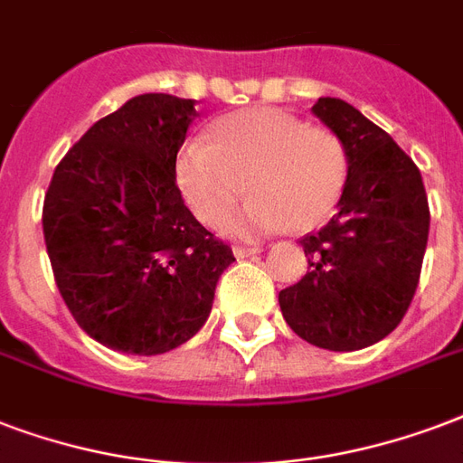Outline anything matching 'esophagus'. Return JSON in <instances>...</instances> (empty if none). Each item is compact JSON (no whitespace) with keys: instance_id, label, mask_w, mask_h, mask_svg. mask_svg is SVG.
Listing matches in <instances>:
<instances>
[{"instance_id":"esophagus-1","label":"esophagus","mask_w":463,"mask_h":463,"mask_svg":"<svg viewBox=\"0 0 463 463\" xmlns=\"http://www.w3.org/2000/svg\"><path fill=\"white\" fill-rule=\"evenodd\" d=\"M257 252H262L260 247H232V255L238 257V260H245V257H252L257 255Z\"/></svg>"}]
</instances>
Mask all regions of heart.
I'll return each mask as SVG.
<instances>
[{"label": "heart", "mask_w": 463, "mask_h": 463, "mask_svg": "<svg viewBox=\"0 0 463 463\" xmlns=\"http://www.w3.org/2000/svg\"><path fill=\"white\" fill-rule=\"evenodd\" d=\"M175 172L189 208L211 228L231 216L245 189L252 199L225 231L250 240L287 225L313 231L326 223L345 192L347 153L330 130L257 106L218 118L211 140H186Z\"/></svg>", "instance_id": "b5f03b06"}]
</instances>
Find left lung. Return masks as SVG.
I'll return each instance as SVG.
<instances>
[{
	"mask_svg": "<svg viewBox=\"0 0 463 463\" xmlns=\"http://www.w3.org/2000/svg\"><path fill=\"white\" fill-rule=\"evenodd\" d=\"M340 137L347 182L333 221L301 240L308 271L279 291L284 320L298 337L354 352L393 333L418 288L428 247V194L415 162L342 99L310 109Z\"/></svg>",
	"mask_w": 463,
	"mask_h": 463,
	"instance_id": "8db88e82",
	"label": "left lung"
}]
</instances>
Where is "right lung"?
Masks as SVG:
<instances>
[{"mask_svg":"<svg viewBox=\"0 0 463 463\" xmlns=\"http://www.w3.org/2000/svg\"><path fill=\"white\" fill-rule=\"evenodd\" d=\"M194 104L172 94L128 99L67 150L45 194L60 296L77 326L116 352L153 357L192 340L235 262L176 186Z\"/></svg>","mask_w":463,"mask_h":463,"instance_id":"right-lung-1","label":"right lung"}]
</instances>
